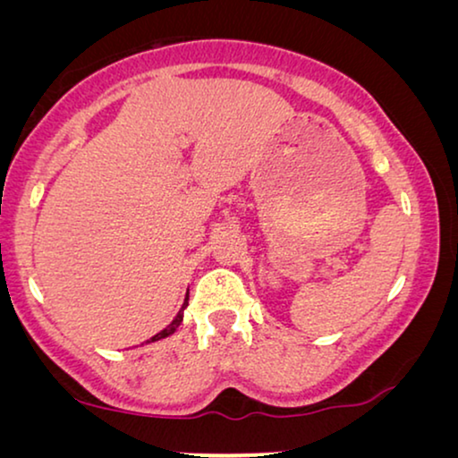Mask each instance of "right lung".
Returning <instances> with one entry per match:
<instances>
[{"label":"right lung","mask_w":458,"mask_h":458,"mask_svg":"<svg viewBox=\"0 0 458 458\" xmlns=\"http://www.w3.org/2000/svg\"><path fill=\"white\" fill-rule=\"evenodd\" d=\"M187 300H190V296H187V298H185V302H183V306H181L179 315L173 318V323H171V325H168V327H166V329H162V331H160V334H156V335H154V337H152V340H149V342H158V340H162V337H168V335H171V334H174V331H177V327H179V325H181V321H183V310H185V306H187Z\"/></svg>","instance_id":"obj_1"}]
</instances>
